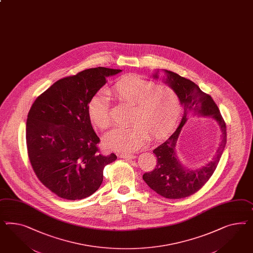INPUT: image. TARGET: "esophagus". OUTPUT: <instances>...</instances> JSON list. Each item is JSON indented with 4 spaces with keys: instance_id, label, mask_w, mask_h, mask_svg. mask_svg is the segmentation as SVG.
Instances as JSON below:
<instances>
[{
    "instance_id": "1",
    "label": "esophagus",
    "mask_w": 253,
    "mask_h": 253,
    "mask_svg": "<svg viewBox=\"0 0 253 253\" xmlns=\"http://www.w3.org/2000/svg\"><path fill=\"white\" fill-rule=\"evenodd\" d=\"M118 156L120 158H125V159H135L136 158V155L129 154V153H120V154H118Z\"/></svg>"
}]
</instances>
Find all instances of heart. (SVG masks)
<instances>
[{"label":"heart","instance_id":"1","mask_svg":"<svg viewBox=\"0 0 253 253\" xmlns=\"http://www.w3.org/2000/svg\"><path fill=\"white\" fill-rule=\"evenodd\" d=\"M109 95L119 102L131 105L127 127H117L103 137V143L112 150H137L150 137L159 140L167 137L178 122L181 114L179 97L173 88L157 86L136 75H127L108 88ZM91 123L101 129L111 126L110 101L106 94L97 93L87 103Z\"/></svg>","mask_w":253,"mask_h":253}]
</instances>
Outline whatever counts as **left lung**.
Wrapping results in <instances>:
<instances>
[{
    "mask_svg": "<svg viewBox=\"0 0 253 253\" xmlns=\"http://www.w3.org/2000/svg\"><path fill=\"white\" fill-rule=\"evenodd\" d=\"M163 71L166 74L163 80L178 95L184 114L173 135L153 151L157 158L156 167L152 172L145 173L142 178L157 194L166 199H182L197 192L214 172L226 144V126L219 109L210 95L202 91L191 80L172 71L166 69ZM158 74L159 70L152 77L158 80ZM189 113L213 118L221 130V141L214 158L205 166L192 169L180 163L175 150L180 130L188 120Z\"/></svg>",
    "mask_w": 253,
    "mask_h": 253,
    "instance_id": "8db88e82",
    "label": "left lung"
}]
</instances>
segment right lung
I'll list each match as a JSON object with an SVG mask.
<instances>
[{
    "label": "right lung",
    "mask_w": 253,
    "mask_h": 253,
    "mask_svg": "<svg viewBox=\"0 0 253 253\" xmlns=\"http://www.w3.org/2000/svg\"><path fill=\"white\" fill-rule=\"evenodd\" d=\"M120 69L96 67L64 78L40 95L29 110L26 138L29 161L38 178L58 197L76 201L101 187L105 166L87 115V103Z\"/></svg>",
    "instance_id": "1"
}]
</instances>
